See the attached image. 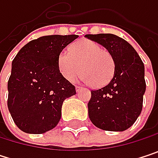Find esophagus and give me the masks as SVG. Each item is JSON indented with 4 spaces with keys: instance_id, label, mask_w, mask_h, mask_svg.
<instances>
[{
    "instance_id": "1",
    "label": "esophagus",
    "mask_w": 158,
    "mask_h": 158,
    "mask_svg": "<svg viewBox=\"0 0 158 158\" xmlns=\"http://www.w3.org/2000/svg\"><path fill=\"white\" fill-rule=\"evenodd\" d=\"M82 89L81 87H79V86H76V91H77V92H79V91L80 90V89Z\"/></svg>"
}]
</instances>
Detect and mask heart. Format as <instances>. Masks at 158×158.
Listing matches in <instances>:
<instances>
[{
  "label": "heart",
  "mask_w": 158,
  "mask_h": 158,
  "mask_svg": "<svg viewBox=\"0 0 158 158\" xmlns=\"http://www.w3.org/2000/svg\"><path fill=\"white\" fill-rule=\"evenodd\" d=\"M57 68L63 78L73 81L79 76L93 88L107 85L114 74V59L110 52L94 41L83 39L74 43L69 51H62L57 58Z\"/></svg>",
  "instance_id": "obj_1"
}]
</instances>
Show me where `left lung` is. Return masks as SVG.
Returning a JSON list of instances; mask_svg holds the SVG:
<instances>
[{
	"instance_id": "1",
	"label": "left lung",
	"mask_w": 158,
	"mask_h": 158,
	"mask_svg": "<svg viewBox=\"0 0 158 158\" xmlns=\"http://www.w3.org/2000/svg\"><path fill=\"white\" fill-rule=\"evenodd\" d=\"M85 37L106 48L115 64L110 82L91 90L89 117L102 130L123 132L135 123L142 111L145 91L143 63L135 48L115 35H86Z\"/></svg>"
}]
</instances>
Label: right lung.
<instances>
[{
    "label": "right lung",
    "mask_w": 158,
    "mask_h": 158,
    "mask_svg": "<svg viewBox=\"0 0 158 158\" xmlns=\"http://www.w3.org/2000/svg\"><path fill=\"white\" fill-rule=\"evenodd\" d=\"M79 35H46L27 43L12 63L8 109L17 127L27 134H44L56 126L63 102L76 94L75 86L57 68L62 50Z\"/></svg>",
    "instance_id": "right-lung-1"
}]
</instances>
